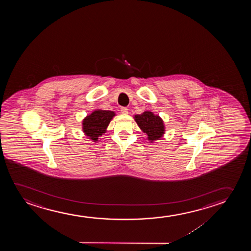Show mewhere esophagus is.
Returning a JSON list of instances; mask_svg holds the SVG:
<instances>
[{
    "instance_id": "1",
    "label": "esophagus",
    "mask_w": 251,
    "mask_h": 251,
    "mask_svg": "<svg viewBox=\"0 0 251 251\" xmlns=\"http://www.w3.org/2000/svg\"><path fill=\"white\" fill-rule=\"evenodd\" d=\"M121 112L123 114H127L128 113V109H127V107H122L121 108Z\"/></svg>"
}]
</instances>
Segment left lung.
I'll return each instance as SVG.
<instances>
[{"label":"left lung","instance_id":"1","mask_svg":"<svg viewBox=\"0 0 251 251\" xmlns=\"http://www.w3.org/2000/svg\"><path fill=\"white\" fill-rule=\"evenodd\" d=\"M134 120L136 121L141 130L148 134L149 141L158 140L165 133L163 121L152 112L146 111L141 115H135Z\"/></svg>","mask_w":251,"mask_h":251}]
</instances>
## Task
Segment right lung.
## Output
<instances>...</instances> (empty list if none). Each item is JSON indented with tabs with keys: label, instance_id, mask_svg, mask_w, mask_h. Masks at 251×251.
<instances>
[{
	"label": "right lung",
	"instance_id": "right-lung-1",
	"mask_svg": "<svg viewBox=\"0 0 251 251\" xmlns=\"http://www.w3.org/2000/svg\"><path fill=\"white\" fill-rule=\"evenodd\" d=\"M114 116L115 113L110 110H95L83 121V130L93 141H97L105 133L107 126Z\"/></svg>",
	"mask_w": 251,
	"mask_h": 251
}]
</instances>
